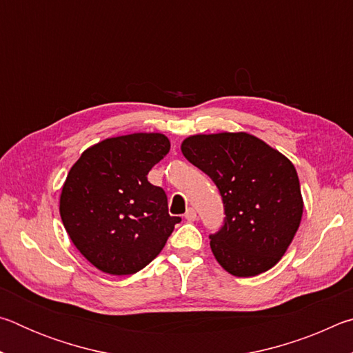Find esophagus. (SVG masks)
Instances as JSON below:
<instances>
[{"instance_id": "1", "label": "esophagus", "mask_w": 353, "mask_h": 353, "mask_svg": "<svg viewBox=\"0 0 353 353\" xmlns=\"http://www.w3.org/2000/svg\"><path fill=\"white\" fill-rule=\"evenodd\" d=\"M196 218H198V214H196V210H194V208H188L187 213H185V219H188V221H196Z\"/></svg>"}]
</instances>
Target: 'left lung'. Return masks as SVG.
<instances>
[{
    "label": "left lung",
    "instance_id": "8db88e82",
    "mask_svg": "<svg viewBox=\"0 0 353 353\" xmlns=\"http://www.w3.org/2000/svg\"><path fill=\"white\" fill-rule=\"evenodd\" d=\"M182 154L216 185L224 225L210 235L214 259L235 277L271 270L285 255L303 213L294 165L248 132L198 134Z\"/></svg>",
    "mask_w": 353,
    "mask_h": 353
}]
</instances>
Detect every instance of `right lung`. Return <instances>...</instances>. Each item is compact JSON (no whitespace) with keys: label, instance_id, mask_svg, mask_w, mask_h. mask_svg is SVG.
<instances>
[{"label":"right lung","instance_id":"add662e5","mask_svg":"<svg viewBox=\"0 0 353 353\" xmlns=\"http://www.w3.org/2000/svg\"><path fill=\"white\" fill-rule=\"evenodd\" d=\"M168 137L139 132L90 146L71 166L59 212L76 249L112 276L143 270L162 252L179 216L148 182V172L170 152Z\"/></svg>","mask_w":353,"mask_h":353}]
</instances>
